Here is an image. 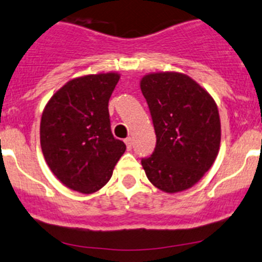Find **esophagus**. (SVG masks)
<instances>
[{"mask_svg":"<svg viewBox=\"0 0 262 262\" xmlns=\"http://www.w3.org/2000/svg\"><path fill=\"white\" fill-rule=\"evenodd\" d=\"M124 142H125V144H126V147H128V149H130L132 146H133V139H132L130 137H128V138H126Z\"/></svg>","mask_w":262,"mask_h":262,"instance_id":"1","label":"esophagus"}]
</instances>
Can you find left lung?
I'll return each instance as SVG.
<instances>
[{
  "label": "left lung",
  "mask_w": 262,
  "mask_h": 262,
  "mask_svg": "<svg viewBox=\"0 0 262 262\" xmlns=\"http://www.w3.org/2000/svg\"><path fill=\"white\" fill-rule=\"evenodd\" d=\"M156 133L154 154L142 160L149 182L166 193L192 188L215 162L222 126L216 102L205 88L177 72L141 79Z\"/></svg>",
  "instance_id": "left-lung-1"
}]
</instances>
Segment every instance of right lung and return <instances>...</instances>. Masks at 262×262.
<instances>
[{
  "instance_id": "right-lung-1",
  "label": "right lung",
  "mask_w": 262,
  "mask_h": 262,
  "mask_svg": "<svg viewBox=\"0 0 262 262\" xmlns=\"http://www.w3.org/2000/svg\"><path fill=\"white\" fill-rule=\"evenodd\" d=\"M120 79L118 73L74 78L45 106L40 119V148L56 178L77 192H97L110 180L125 152L111 133L108 100Z\"/></svg>"
}]
</instances>
